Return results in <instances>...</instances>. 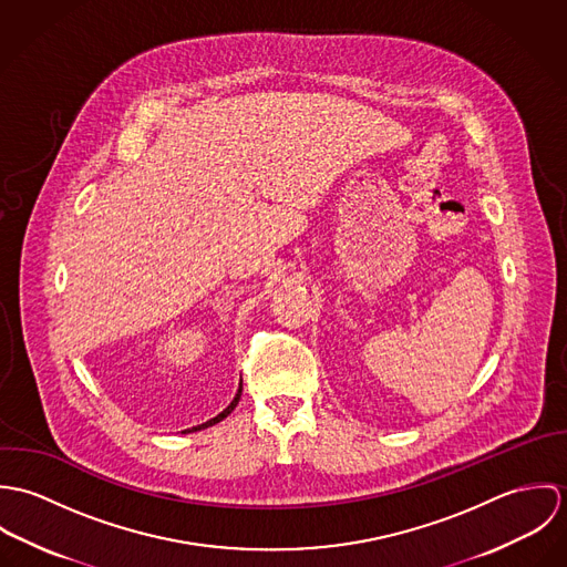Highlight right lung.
<instances>
[{"mask_svg": "<svg viewBox=\"0 0 567 567\" xmlns=\"http://www.w3.org/2000/svg\"><path fill=\"white\" fill-rule=\"evenodd\" d=\"M240 395H243V384H240V391H238V395H236V400L231 402V404L227 405L218 416H214V419H209L207 423H203V425H198V427H192V430H203V427H209V425H214V423H218V421H223L227 414H231V410L238 405L240 402ZM192 430H185V432H192Z\"/></svg>", "mask_w": 567, "mask_h": 567, "instance_id": "obj_1", "label": "right lung"}]
</instances>
